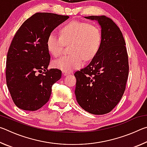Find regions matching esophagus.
Returning <instances> with one entry per match:
<instances>
[{
	"instance_id": "esophagus-1",
	"label": "esophagus",
	"mask_w": 147,
	"mask_h": 147,
	"mask_svg": "<svg viewBox=\"0 0 147 147\" xmlns=\"http://www.w3.org/2000/svg\"><path fill=\"white\" fill-rule=\"evenodd\" d=\"M62 74H63L64 76H67V75H69V74H70V73L63 71H62Z\"/></svg>"
}]
</instances>
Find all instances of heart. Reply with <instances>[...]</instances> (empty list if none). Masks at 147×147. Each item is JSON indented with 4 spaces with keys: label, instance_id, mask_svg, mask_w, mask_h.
Wrapping results in <instances>:
<instances>
[{
    "label": "heart",
    "instance_id": "obj_1",
    "mask_svg": "<svg viewBox=\"0 0 147 147\" xmlns=\"http://www.w3.org/2000/svg\"><path fill=\"white\" fill-rule=\"evenodd\" d=\"M102 43V34L98 26L86 22L72 21L61 30V36L56 32L49 34L47 47L54 57L63 53L65 44L72 45L71 55L65 56L54 61L56 68L71 72L83 65L84 59L91 60L99 51Z\"/></svg>",
    "mask_w": 147,
    "mask_h": 147
}]
</instances>
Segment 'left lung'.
<instances>
[{
  "label": "left lung",
  "instance_id": "1",
  "mask_svg": "<svg viewBox=\"0 0 147 147\" xmlns=\"http://www.w3.org/2000/svg\"><path fill=\"white\" fill-rule=\"evenodd\" d=\"M101 26L102 43L96 56L86 67L74 73L75 94L79 105L94 115L112 110L126 89L129 64L123 34L111 19L88 16Z\"/></svg>",
  "mask_w": 147,
  "mask_h": 147
}]
</instances>
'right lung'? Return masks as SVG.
Wrapping results in <instances>:
<instances>
[{"label":"right lung","instance_id":"right-lung-1","mask_svg":"<svg viewBox=\"0 0 147 147\" xmlns=\"http://www.w3.org/2000/svg\"><path fill=\"white\" fill-rule=\"evenodd\" d=\"M67 16L37 12L16 32L6 58V79L14 104L26 111H36L49 100L53 84L61 71L49 69L48 36Z\"/></svg>","mask_w":147,"mask_h":147}]
</instances>
